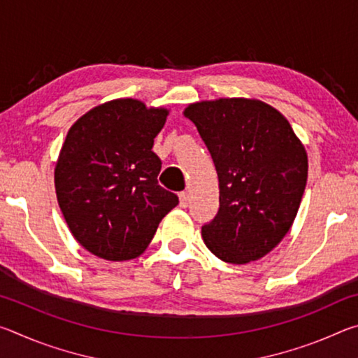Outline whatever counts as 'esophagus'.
I'll return each instance as SVG.
<instances>
[{
  "label": "esophagus",
  "instance_id": "obj_1",
  "mask_svg": "<svg viewBox=\"0 0 358 358\" xmlns=\"http://www.w3.org/2000/svg\"><path fill=\"white\" fill-rule=\"evenodd\" d=\"M189 192H181L180 194V207L181 208H186L187 205H189Z\"/></svg>",
  "mask_w": 358,
  "mask_h": 358
}]
</instances>
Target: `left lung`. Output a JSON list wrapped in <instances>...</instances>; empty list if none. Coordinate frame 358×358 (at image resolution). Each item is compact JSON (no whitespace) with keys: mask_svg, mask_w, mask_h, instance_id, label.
Segmentation results:
<instances>
[{"mask_svg":"<svg viewBox=\"0 0 358 358\" xmlns=\"http://www.w3.org/2000/svg\"><path fill=\"white\" fill-rule=\"evenodd\" d=\"M213 157L220 211L202 227L222 262L245 265L281 243L308 180L305 145L286 117L251 98L199 101L185 108Z\"/></svg>","mask_w":358,"mask_h":358,"instance_id":"left-lung-1","label":"left lung"}]
</instances>
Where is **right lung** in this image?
Masks as SVG:
<instances>
[{
	"label": "right lung",
	"instance_id": "obj_1",
	"mask_svg": "<svg viewBox=\"0 0 358 358\" xmlns=\"http://www.w3.org/2000/svg\"><path fill=\"white\" fill-rule=\"evenodd\" d=\"M171 108L107 101L71 126L55 164L57 201L72 237L112 262L141 256L178 197L157 185L153 148Z\"/></svg>",
	"mask_w": 358,
	"mask_h": 358
}]
</instances>
